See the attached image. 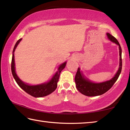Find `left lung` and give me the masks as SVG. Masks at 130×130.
I'll list each match as a JSON object with an SVG mask.
<instances>
[{"label":"left lung","mask_w":130,"mask_h":130,"mask_svg":"<svg viewBox=\"0 0 130 130\" xmlns=\"http://www.w3.org/2000/svg\"><path fill=\"white\" fill-rule=\"evenodd\" d=\"M108 38L110 41L115 43L119 46V68L116 73L115 76L110 80L105 81V82L100 83H93L89 80L88 79L85 77L83 72L80 70V68H78L75 76V83L76 85V88L78 91L83 94L87 96H96L104 94L107 92L118 80L120 74L122 71V48L119 42L115 37L111 36L109 33H107Z\"/></svg>","instance_id":"left-lung-1"}]
</instances>
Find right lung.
<instances>
[{
  "mask_svg": "<svg viewBox=\"0 0 130 130\" xmlns=\"http://www.w3.org/2000/svg\"><path fill=\"white\" fill-rule=\"evenodd\" d=\"M22 39H19L17 42L15 46L14 47L12 52V57L11 61V72L12 76L14 77L15 81H16L18 85L20 87L23 91H25L26 93L30 94L31 96L35 97V98H41V97L46 96L54 92L57 87V83H58L59 77L61 73V72L64 69L66 66L67 62H63L60 65L58 68V70L54 74L53 77L52 78L49 82L46 83H43L42 84L36 85H30L27 84H25L22 81L20 80L15 72V61H14V52L15 50L17 47V46L20 42Z\"/></svg>",
  "mask_w": 130,
  "mask_h": 130,
  "instance_id": "add662e5",
  "label": "right lung"
}]
</instances>
